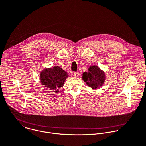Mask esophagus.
<instances>
[{
  "instance_id": "esophagus-1",
  "label": "esophagus",
  "mask_w": 146,
  "mask_h": 146,
  "mask_svg": "<svg viewBox=\"0 0 146 146\" xmlns=\"http://www.w3.org/2000/svg\"><path fill=\"white\" fill-rule=\"evenodd\" d=\"M74 75L75 76H76V77H78L79 75V72H74Z\"/></svg>"
}]
</instances>
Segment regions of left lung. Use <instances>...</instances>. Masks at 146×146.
I'll return each instance as SVG.
<instances>
[{
    "label": "left lung",
    "instance_id": "8db88e82",
    "mask_svg": "<svg viewBox=\"0 0 146 146\" xmlns=\"http://www.w3.org/2000/svg\"><path fill=\"white\" fill-rule=\"evenodd\" d=\"M83 79L89 87L96 89L102 85L105 80V74L97 66H91L88 69V72L83 73Z\"/></svg>",
    "mask_w": 146,
    "mask_h": 146
}]
</instances>
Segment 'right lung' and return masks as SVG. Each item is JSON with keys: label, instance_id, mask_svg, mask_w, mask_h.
Masks as SVG:
<instances>
[{"label": "right lung", "instance_id": "obj_1", "mask_svg": "<svg viewBox=\"0 0 146 146\" xmlns=\"http://www.w3.org/2000/svg\"><path fill=\"white\" fill-rule=\"evenodd\" d=\"M68 76L67 73L59 67L53 68L45 69L40 74L42 84L52 92H59V88L63 87L66 78Z\"/></svg>", "mask_w": 146, "mask_h": 146}]
</instances>
